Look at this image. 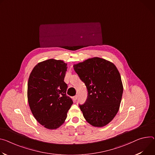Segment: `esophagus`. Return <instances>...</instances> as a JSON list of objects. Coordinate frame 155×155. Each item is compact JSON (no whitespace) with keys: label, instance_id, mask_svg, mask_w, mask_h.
<instances>
[{"label":"esophagus","instance_id":"esophagus-1","mask_svg":"<svg viewBox=\"0 0 155 155\" xmlns=\"http://www.w3.org/2000/svg\"><path fill=\"white\" fill-rule=\"evenodd\" d=\"M77 97H78V96H77V95H76V96H75L73 97V100L75 101L77 100Z\"/></svg>","mask_w":155,"mask_h":155}]
</instances>
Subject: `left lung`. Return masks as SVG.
Wrapping results in <instances>:
<instances>
[{"label":"left lung","mask_w":155,"mask_h":155,"mask_svg":"<svg viewBox=\"0 0 155 155\" xmlns=\"http://www.w3.org/2000/svg\"><path fill=\"white\" fill-rule=\"evenodd\" d=\"M74 69L88 91L85 103L79 104L83 117L94 127L106 125L117 113L123 93L117 67L104 59L94 58L75 64Z\"/></svg>","instance_id":"left-lung-1"}]
</instances>
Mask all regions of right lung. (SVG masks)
<instances>
[{"mask_svg":"<svg viewBox=\"0 0 155 155\" xmlns=\"http://www.w3.org/2000/svg\"><path fill=\"white\" fill-rule=\"evenodd\" d=\"M67 68V64L62 61L46 60L33 68L28 81V101L32 114L48 129L59 127L73 104L66 94Z\"/></svg>","mask_w":155,"mask_h":155,"instance_id":"right-lung-1","label":"right lung"}]
</instances>
